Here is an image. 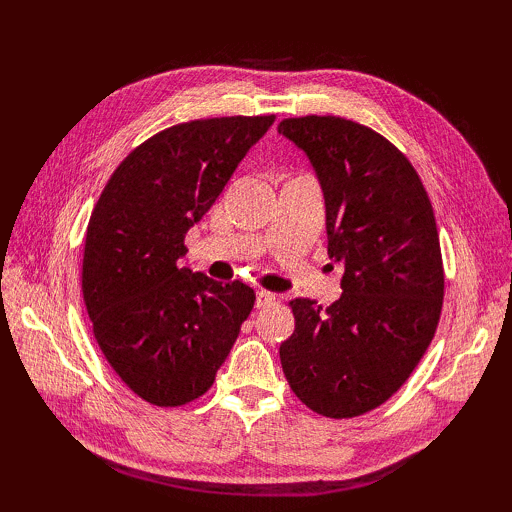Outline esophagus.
<instances>
[{
  "label": "esophagus",
  "instance_id": "obj_1",
  "mask_svg": "<svg viewBox=\"0 0 512 512\" xmlns=\"http://www.w3.org/2000/svg\"><path fill=\"white\" fill-rule=\"evenodd\" d=\"M275 301V295L273 292H268V290H257V301H255V306L257 308H264V306H270V303Z\"/></svg>",
  "mask_w": 512,
  "mask_h": 512
}]
</instances>
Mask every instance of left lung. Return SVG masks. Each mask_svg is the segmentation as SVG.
Returning <instances> with one entry per match:
<instances>
[{"mask_svg": "<svg viewBox=\"0 0 512 512\" xmlns=\"http://www.w3.org/2000/svg\"><path fill=\"white\" fill-rule=\"evenodd\" d=\"M325 200L328 255L343 268L330 308L290 301L295 332L279 358L297 398L328 418L383 405L436 334L444 270L436 217L416 169L374 129L339 116L281 121Z\"/></svg>", "mask_w": 512, "mask_h": 512, "instance_id": "1", "label": "left lung"}]
</instances>
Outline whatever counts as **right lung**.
Here are the masks:
<instances>
[{
	"mask_svg": "<svg viewBox=\"0 0 512 512\" xmlns=\"http://www.w3.org/2000/svg\"><path fill=\"white\" fill-rule=\"evenodd\" d=\"M275 116L173 125L136 147L96 202L83 253V301L123 383L158 407L213 385L255 290L180 266L184 235L222 193Z\"/></svg>",
	"mask_w": 512,
	"mask_h": 512,
	"instance_id": "add662e5",
	"label": "right lung"
}]
</instances>
